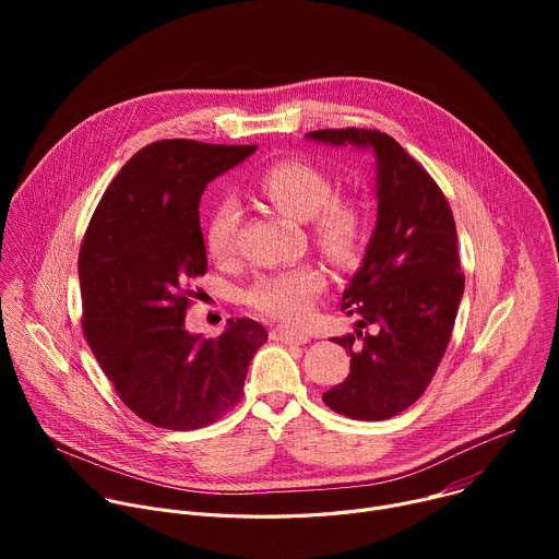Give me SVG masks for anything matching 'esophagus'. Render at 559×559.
Segmentation results:
<instances>
[{
    "label": "esophagus",
    "instance_id": "esophagus-1",
    "mask_svg": "<svg viewBox=\"0 0 559 559\" xmlns=\"http://www.w3.org/2000/svg\"><path fill=\"white\" fill-rule=\"evenodd\" d=\"M272 338L285 345H305L309 341V336L305 332L298 330H289V328H276L272 330Z\"/></svg>",
    "mask_w": 559,
    "mask_h": 559
}]
</instances>
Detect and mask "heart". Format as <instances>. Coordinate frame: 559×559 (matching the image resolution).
<instances>
[{
  "mask_svg": "<svg viewBox=\"0 0 559 559\" xmlns=\"http://www.w3.org/2000/svg\"><path fill=\"white\" fill-rule=\"evenodd\" d=\"M254 188L287 216L309 218L316 241L330 257L349 261L358 254L367 234V210L358 197L334 192V179L321 166L294 156L278 158L257 175ZM238 221L241 210L231 201L214 207L205 227V246L214 259L225 261L234 254ZM325 287V270L305 263L259 276L246 292V302L274 321L300 325Z\"/></svg>",
  "mask_w": 559,
  "mask_h": 559,
  "instance_id": "heart-1",
  "label": "heart"
}]
</instances>
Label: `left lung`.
<instances>
[{"label": "left lung", "instance_id": "8db88e82", "mask_svg": "<svg viewBox=\"0 0 559 559\" xmlns=\"http://www.w3.org/2000/svg\"><path fill=\"white\" fill-rule=\"evenodd\" d=\"M376 154L378 223L341 309L358 313L356 334L332 338L349 349V376L323 403L354 420H386L429 386L451 341L464 292L451 205L433 177L380 130L338 128L307 134ZM371 326V333H362Z\"/></svg>", "mask_w": 559, "mask_h": 559}]
</instances>
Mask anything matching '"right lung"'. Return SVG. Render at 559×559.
<instances>
[{"label": "right lung", "instance_id": "add662e5", "mask_svg": "<svg viewBox=\"0 0 559 559\" xmlns=\"http://www.w3.org/2000/svg\"><path fill=\"white\" fill-rule=\"evenodd\" d=\"M257 145L164 139L141 147L104 192L79 250L82 330L121 403L173 431L216 423L243 395L267 332L236 318L192 336L186 313L207 272L199 203L205 186Z\"/></svg>", "mask_w": 559, "mask_h": 559}]
</instances>
